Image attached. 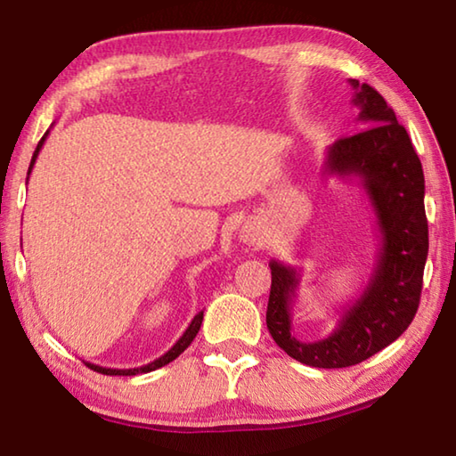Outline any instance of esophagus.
Returning a JSON list of instances; mask_svg holds the SVG:
<instances>
[{
  "mask_svg": "<svg viewBox=\"0 0 456 456\" xmlns=\"http://www.w3.org/2000/svg\"><path fill=\"white\" fill-rule=\"evenodd\" d=\"M257 239H259V237H257V233H253L251 229H245V231H243V241L256 245V243H257Z\"/></svg>",
  "mask_w": 456,
  "mask_h": 456,
  "instance_id": "obj_1",
  "label": "esophagus"
}]
</instances>
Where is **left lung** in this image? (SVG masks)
Instances as JSON below:
<instances>
[{"label": "left lung", "instance_id": "left-lung-1", "mask_svg": "<svg viewBox=\"0 0 456 456\" xmlns=\"http://www.w3.org/2000/svg\"><path fill=\"white\" fill-rule=\"evenodd\" d=\"M350 86L362 130L328 146L323 173L360 179L372 203L380 231L372 275L364 291L342 307L336 328L326 338L302 342L291 334L302 275L281 261H269V334L288 356L314 368L360 364L403 336L419 310L428 256L424 173L411 136L372 86L358 80H350Z\"/></svg>", "mask_w": 456, "mask_h": 456}]
</instances>
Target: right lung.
Wrapping results in <instances>:
<instances>
[{"label":"right lung","mask_w":456,"mask_h":456,"mask_svg":"<svg viewBox=\"0 0 456 456\" xmlns=\"http://www.w3.org/2000/svg\"><path fill=\"white\" fill-rule=\"evenodd\" d=\"M48 134H50V130H48V133H45V134L42 136V141L37 142V146H36V151H34V157H32V163H29V168H28V179H29V173H32V168H34V165H36V159H37V154H40L42 146H44V142H45V138H48ZM200 323H203V312H199V314L195 315V318H192V322L189 323V328L184 330V334H183L179 339H176V344L173 346L171 350H168L167 354H163V356H160V358L152 360L151 364H144V366H141V368H126V370H120V368H104V366L92 364V362H84V364H86L90 370H94V372L106 374V376H136V374H146V372H152V370H157V368H163V366H167V364H168V362H173L175 358H179L181 354L189 348L192 339H195V336L199 334V330H200Z\"/></svg>","instance_id":"add662e5"}]
</instances>
